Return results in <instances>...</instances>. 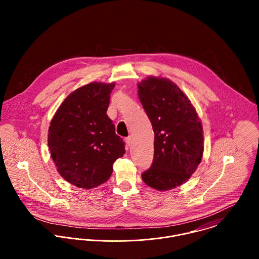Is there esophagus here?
Wrapping results in <instances>:
<instances>
[{
  "label": "esophagus",
  "instance_id": "esophagus-1",
  "mask_svg": "<svg viewBox=\"0 0 259 259\" xmlns=\"http://www.w3.org/2000/svg\"><path fill=\"white\" fill-rule=\"evenodd\" d=\"M132 142H133V139H132V137H127V138H125V143H126L128 146H131Z\"/></svg>",
  "mask_w": 259,
  "mask_h": 259
}]
</instances>
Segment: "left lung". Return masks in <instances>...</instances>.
Wrapping results in <instances>:
<instances>
[{
    "mask_svg": "<svg viewBox=\"0 0 259 259\" xmlns=\"http://www.w3.org/2000/svg\"><path fill=\"white\" fill-rule=\"evenodd\" d=\"M138 87L154 133L152 164L142 178L156 190H169L186 183L200 163L202 125L190 101L171 80L148 76Z\"/></svg>",
    "mask_w": 259,
    "mask_h": 259,
    "instance_id": "obj_1",
    "label": "left lung"
}]
</instances>
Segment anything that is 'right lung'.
Returning <instances> with one entry per match:
<instances>
[{
    "label": "right lung",
    "instance_id": "add662e5",
    "mask_svg": "<svg viewBox=\"0 0 259 259\" xmlns=\"http://www.w3.org/2000/svg\"><path fill=\"white\" fill-rule=\"evenodd\" d=\"M114 82H91L71 93L55 113L48 145L59 174L71 185L91 189L106 183L124 142L108 116Z\"/></svg>",
    "mask_w": 259,
    "mask_h": 259
}]
</instances>
